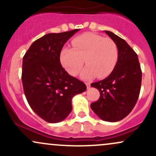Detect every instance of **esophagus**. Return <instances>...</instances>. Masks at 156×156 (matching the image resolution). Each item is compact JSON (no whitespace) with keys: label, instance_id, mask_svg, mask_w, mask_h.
I'll use <instances>...</instances> for the list:
<instances>
[{"label":"esophagus","instance_id":"34e87169","mask_svg":"<svg viewBox=\"0 0 156 156\" xmlns=\"http://www.w3.org/2000/svg\"><path fill=\"white\" fill-rule=\"evenodd\" d=\"M86 85H87V89H90V83H86Z\"/></svg>","mask_w":156,"mask_h":156}]
</instances>
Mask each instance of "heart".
Wrapping results in <instances>:
<instances>
[{
  "mask_svg": "<svg viewBox=\"0 0 156 156\" xmlns=\"http://www.w3.org/2000/svg\"><path fill=\"white\" fill-rule=\"evenodd\" d=\"M73 48H64L60 60L69 75L76 76L83 64L86 67L80 76L89 80L98 76L105 78L112 73L119 58V51L112 39L92 33H87L73 39Z\"/></svg>",
  "mask_w": 156,
  "mask_h": 156,
  "instance_id": "heart-1",
  "label": "heart"
}]
</instances>
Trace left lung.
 Returning <instances> with one entry per match:
<instances>
[{
    "instance_id": "1",
    "label": "left lung",
    "mask_w": 156,
    "mask_h": 156,
    "mask_svg": "<svg viewBox=\"0 0 156 156\" xmlns=\"http://www.w3.org/2000/svg\"><path fill=\"white\" fill-rule=\"evenodd\" d=\"M105 33L115 42L119 51L114 70L105 79L91 83L99 90L100 98L91 108L101 119L122 120L130 114L140 93L141 70L138 55L126 42L111 31Z\"/></svg>"
}]
</instances>
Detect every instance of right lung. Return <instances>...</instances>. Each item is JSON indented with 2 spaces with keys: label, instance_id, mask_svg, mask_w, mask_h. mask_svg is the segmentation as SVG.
<instances>
[{
  "label": "right lung",
  "instance_id": "obj_1",
  "mask_svg": "<svg viewBox=\"0 0 156 156\" xmlns=\"http://www.w3.org/2000/svg\"><path fill=\"white\" fill-rule=\"evenodd\" d=\"M79 30L48 34L34 41L23 56L22 82L27 101L48 122L64 120L72 111L73 97L87 89L60 62L64 44Z\"/></svg>",
  "mask_w": 156,
  "mask_h": 156
}]
</instances>
